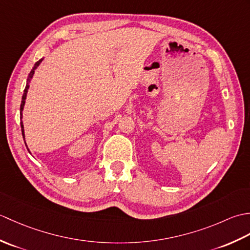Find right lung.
<instances>
[{
	"mask_svg": "<svg viewBox=\"0 0 250 250\" xmlns=\"http://www.w3.org/2000/svg\"><path fill=\"white\" fill-rule=\"evenodd\" d=\"M42 61H43V59H41V60H39V61H37V62L35 63L34 66H33V68H32V71H31V72H30V74H29L28 79H26L25 89H24V91H23L22 101H21V105H20V118H21V119H22V110H23V106H24V103H25L26 93H28V89H29V87H30V82H31L32 77H33V75H34V72H35V70H36V67L41 64V62H42ZM21 131H22V136H23V140H24V130H23V124H22V120H21ZM24 143H25V142H24ZM25 146H26V144H25Z\"/></svg>",
	"mask_w": 250,
	"mask_h": 250,
	"instance_id": "obj_1",
	"label": "right lung"
}]
</instances>
